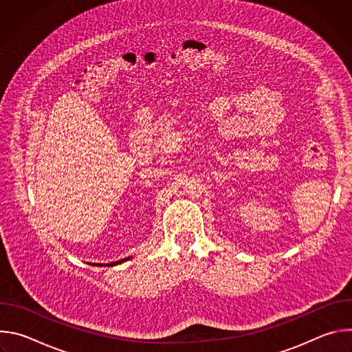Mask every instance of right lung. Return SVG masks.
Here are the masks:
<instances>
[{"label": "right lung", "instance_id": "1", "mask_svg": "<svg viewBox=\"0 0 352 352\" xmlns=\"http://www.w3.org/2000/svg\"><path fill=\"white\" fill-rule=\"evenodd\" d=\"M129 259H131V256H128V258H125V259H121V261H117V262H111V263H94L93 266H107V267H113V266L121 265V263H124V262H126V261H129Z\"/></svg>", "mask_w": 352, "mask_h": 352}]
</instances>
